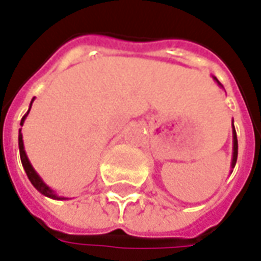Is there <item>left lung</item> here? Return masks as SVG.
Returning a JSON list of instances; mask_svg holds the SVG:
<instances>
[{"instance_id": "1", "label": "left lung", "mask_w": 261, "mask_h": 261, "mask_svg": "<svg viewBox=\"0 0 261 261\" xmlns=\"http://www.w3.org/2000/svg\"><path fill=\"white\" fill-rule=\"evenodd\" d=\"M217 80V79H216ZM232 141H234V148H232V162L231 167L234 168L236 162H237V153H239V143H237V134H236V129H234V125H232Z\"/></svg>"}]
</instances>
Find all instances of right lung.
<instances>
[{"label": "right lung", "instance_id": "1", "mask_svg": "<svg viewBox=\"0 0 261 261\" xmlns=\"http://www.w3.org/2000/svg\"><path fill=\"white\" fill-rule=\"evenodd\" d=\"M29 112H27V115H29ZM27 115H25V116H27ZM25 116H22V119H21V123H20L21 126H22V123H24V119H25ZM18 146H20V156H21V162H22V167H24V169H25V174H27V176H29V179L31 181V184H33V185H34L37 190L41 192L43 195H45V197H50V198H59V197H57V195L53 192V190H50V188H48V187L41 181V178L37 175V172L34 171V168L31 167L29 158H27V155H25V151H24V143H22L21 129H20V135H18Z\"/></svg>", "mask_w": 261, "mask_h": 261}]
</instances>
